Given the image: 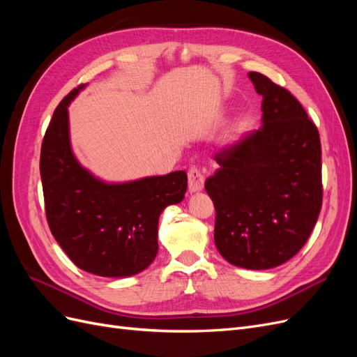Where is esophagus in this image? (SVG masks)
<instances>
[{
  "label": "esophagus",
  "instance_id": "34e87169",
  "mask_svg": "<svg viewBox=\"0 0 357 357\" xmlns=\"http://www.w3.org/2000/svg\"><path fill=\"white\" fill-rule=\"evenodd\" d=\"M188 180H189V192L190 193H197L204 189V176L197 167H192L189 169Z\"/></svg>",
  "mask_w": 357,
  "mask_h": 357
}]
</instances>
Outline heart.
I'll use <instances>...</instances> for the list:
<instances>
[{
    "label": "heart",
    "instance_id": "b5f03b06",
    "mask_svg": "<svg viewBox=\"0 0 357 357\" xmlns=\"http://www.w3.org/2000/svg\"><path fill=\"white\" fill-rule=\"evenodd\" d=\"M243 128H244V122L241 121V119H236L234 123V131H241Z\"/></svg>",
    "mask_w": 357,
    "mask_h": 357
}]
</instances>
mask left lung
<instances>
[{
	"label": "left lung",
	"instance_id": "left-lung-1",
	"mask_svg": "<svg viewBox=\"0 0 357 357\" xmlns=\"http://www.w3.org/2000/svg\"><path fill=\"white\" fill-rule=\"evenodd\" d=\"M264 96L262 128L214 155L205 181L214 202V243L229 264L271 269L308 240L321 208V147L299 101L264 74L248 73Z\"/></svg>",
	"mask_w": 357,
	"mask_h": 357
}]
</instances>
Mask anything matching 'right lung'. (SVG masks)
Segmentation results:
<instances>
[{"label": "right lung", "instance_id": "obj_1", "mask_svg": "<svg viewBox=\"0 0 357 357\" xmlns=\"http://www.w3.org/2000/svg\"><path fill=\"white\" fill-rule=\"evenodd\" d=\"M70 92L53 113L41 144L40 172L49 228L62 250L86 273L125 278L158 255L159 215L185 198L188 176L174 171L110 183L84 168L70 139Z\"/></svg>", "mask_w": 357, "mask_h": 357}]
</instances>
